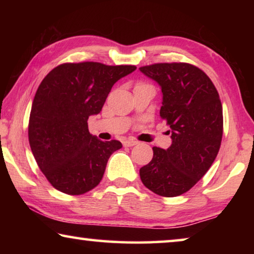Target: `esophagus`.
<instances>
[{
  "instance_id": "obj_1",
  "label": "esophagus",
  "mask_w": 254,
  "mask_h": 254,
  "mask_svg": "<svg viewBox=\"0 0 254 254\" xmlns=\"http://www.w3.org/2000/svg\"><path fill=\"white\" fill-rule=\"evenodd\" d=\"M138 141L134 140V138H126V140L124 141V145H126V147H133V145L137 144Z\"/></svg>"
}]
</instances>
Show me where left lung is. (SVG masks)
<instances>
[{
    "label": "left lung",
    "mask_w": 254,
    "mask_h": 254,
    "mask_svg": "<svg viewBox=\"0 0 254 254\" xmlns=\"http://www.w3.org/2000/svg\"><path fill=\"white\" fill-rule=\"evenodd\" d=\"M140 70L161 85L159 116L171 128L169 149L154 147L150 163L140 169L143 185L161 196L190 190L213 164L223 135V110L206 72L186 62L154 64Z\"/></svg>",
    "instance_id": "obj_1"
}]
</instances>
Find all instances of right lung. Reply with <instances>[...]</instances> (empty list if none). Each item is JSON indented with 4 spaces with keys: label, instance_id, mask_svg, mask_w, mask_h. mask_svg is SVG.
Wrapping results in <instances>:
<instances>
[{
    "label": "right lung",
    "instance_id": "1",
    "mask_svg": "<svg viewBox=\"0 0 254 254\" xmlns=\"http://www.w3.org/2000/svg\"><path fill=\"white\" fill-rule=\"evenodd\" d=\"M135 69L67 62L41 81L31 107L29 142L38 166L54 189L79 195L100 183L110 156L123 144L92 136L88 119L102 111L114 83Z\"/></svg>",
    "mask_w": 254,
    "mask_h": 254
}]
</instances>
